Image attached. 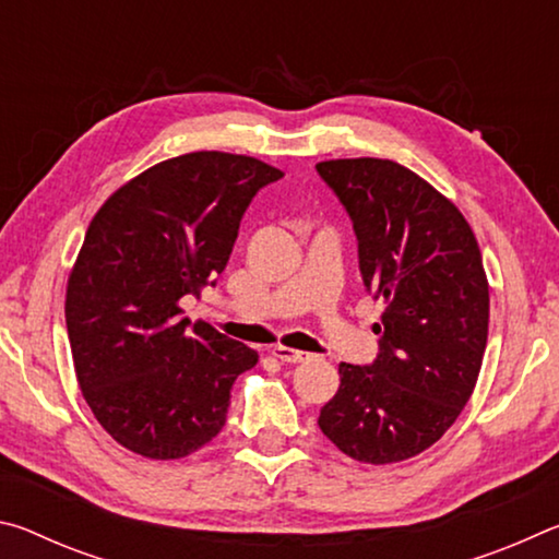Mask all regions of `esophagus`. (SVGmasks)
I'll return each mask as SVG.
<instances>
[{"label": "esophagus", "mask_w": 559, "mask_h": 559, "mask_svg": "<svg viewBox=\"0 0 559 559\" xmlns=\"http://www.w3.org/2000/svg\"><path fill=\"white\" fill-rule=\"evenodd\" d=\"M273 355H276L281 362H288V365H296V362H306L310 359V353H302V349H293V347H273Z\"/></svg>", "instance_id": "obj_1"}]
</instances>
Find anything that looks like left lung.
<instances>
[{
    "label": "left lung",
    "mask_w": 559,
    "mask_h": 559,
    "mask_svg": "<svg viewBox=\"0 0 559 559\" xmlns=\"http://www.w3.org/2000/svg\"><path fill=\"white\" fill-rule=\"evenodd\" d=\"M353 219L365 288L384 300L372 365L340 362L318 427L349 459L396 463L437 443L471 400L488 340V281L456 204L392 159L316 165Z\"/></svg>",
    "instance_id": "left-lung-1"
}]
</instances>
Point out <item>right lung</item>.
I'll use <instances>...</instances> for the list:
<instances>
[{"label":"right lung","mask_w":559,"mask_h":559,"mask_svg":"<svg viewBox=\"0 0 559 559\" xmlns=\"http://www.w3.org/2000/svg\"><path fill=\"white\" fill-rule=\"evenodd\" d=\"M257 157L189 153L165 159L108 197L66 288L79 386L120 447L182 459L222 431L236 377L257 349L182 318L226 269L246 206L281 179Z\"/></svg>","instance_id":"obj_1"}]
</instances>
